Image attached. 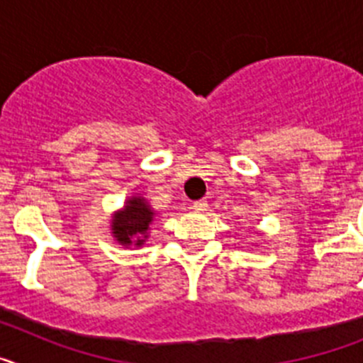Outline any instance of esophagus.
I'll return each instance as SVG.
<instances>
[{
    "label": "esophagus",
    "mask_w": 363,
    "mask_h": 363,
    "mask_svg": "<svg viewBox=\"0 0 363 363\" xmlns=\"http://www.w3.org/2000/svg\"><path fill=\"white\" fill-rule=\"evenodd\" d=\"M192 209L196 211V213H203V211H207V201L196 200L194 203H192Z\"/></svg>",
    "instance_id": "esophagus-1"
}]
</instances>
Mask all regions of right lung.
<instances>
[{
	"label": "right lung",
	"mask_w": 363,
	"mask_h": 363,
	"mask_svg": "<svg viewBox=\"0 0 363 363\" xmlns=\"http://www.w3.org/2000/svg\"><path fill=\"white\" fill-rule=\"evenodd\" d=\"M152 209L143 198H130L121 213L114 214L112 233L114 238L123 245H142L147 238L149 223L152 221Z\"/></svg>",
	"instance_id": "obj_1"
}]
</instances>
